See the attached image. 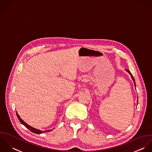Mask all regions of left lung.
Wrapping results in <instances>:
<instances>
[{"mask_svg":"<svg viewBox=\"0 0 152 152\" xmlns=\"http://www.w3.org/2000/svg\"><path fill=\"white\" fill-rule=\"evenodd\" d=\"M126 70H127V72H129V73H130V75H131V76H132V79L133 80V81H134V85H135V86H136V85H135V81H134V77H133V75H132V73H130V72L129 70H127V69H126Z\"/></svg>","mask_w":152,"mask_h":152,"instance_id":"left-lung-1","label":"left lung"}]
</instances>
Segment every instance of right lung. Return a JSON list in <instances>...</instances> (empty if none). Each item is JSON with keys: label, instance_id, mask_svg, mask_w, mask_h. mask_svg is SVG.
I'll return each instance as SVG.
<instances>
[{"label": "right lung", "instance_id": "right-lung-1", "mask_svg": "<svg viewBox=\"0 0 152 152\" xmlns=\"http://www.w3.org/2000/svg\"><path fill=\"white\" fill-rule=\"evenodd\" d=\"M16 115H17V117H18V119L19 120V121H20V123H21L22 124H23L26 127H27L28 129H29L31 130V132H33V133H36V134H40V133H43V132H49V131L51 130H48V131H41V130H38V129H35V128H33V127H31V126L28 125L27 123H26L25 121H23L20 118V116H19V115L18 114L17 112H16Z\"/></svg>", "mask_w": 152, "mask_h": 152}]
</instances>
